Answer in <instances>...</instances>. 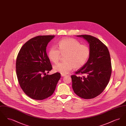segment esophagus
I'll return each instance as SVG.
<instances>
[{"instance_id": "esophagus-1", "label": "esophagus", "mask_w": 126, "mask_h": 126, "mask_svg": "<svg viewBox=\"0 0 126 126\" xmlns=\"http://www.w3.org/2000/svg\"><path fill=\"white\" fill-rule=\"evenodd\" d=\"M61 77H65V76H66V75H64V74H61Z\"/></svg>"}]
</instances>
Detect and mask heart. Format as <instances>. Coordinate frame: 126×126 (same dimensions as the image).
Masks as SVG:
<instances>
[{
  "mask_svg": "<svg viewBox=\"0 0 126 126\" xmlns=\"http://www.w3.org/2000/svg\"><path fill=\"white\" fill-rule=\"evenodd\" d=\"M58 48L52 46L48 51V57L54 63L57 62L60 54L64 55V61L58 63L53 66V71L61 74H66L74 68L78 69L86 63L90 55L89 47L81 43L74 38H66L60 40Z\"/></svg>",
  "mask_w": 126,
  "mask_h": 126,
  "instance_id": "b5f03b06",
  "label": "heart"
}]
</instances>
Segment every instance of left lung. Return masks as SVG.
Segmentation results:
<instances>
[{"label": "left lung", "instance_id": "left-lung-1", "mask_svg": "<svg viewBox=\"0 0 126 126\" xmlns=\"http://www.w3.org/2000/svg\"><path fill=\"white\" fill-rule=\"evenodd\" d=\"M89 44L90 55L86 63L72 75V88L82 98L90 99L100 95L109 83L111 73L110 57L107 47L94 36L77 35Z\"/></svg>", "mask_w": 126, "mask_h": 126}]
</instances>
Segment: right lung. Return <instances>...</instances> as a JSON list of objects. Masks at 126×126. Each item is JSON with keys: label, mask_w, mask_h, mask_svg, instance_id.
I'll return each instance as SVG.
<instances>
[{"label": "right lung", "mask_w": 126, "mask_h": 126, "mask_svg": "<svg viewBox=\"0 0 126 126\" xmlns=\"http://www.w3.org/2000/svg\"><path fill=\"white\" fill-rule=\"evenodd\" d=\"M55 35L36 36L21 48L16 61L19 84L30 98L42 100L51 96L61 77L57 72L49 75L52 67L46 53L48 43Z\"/></svg>", "instance_id": "obj_1"}]
</instances>
